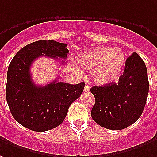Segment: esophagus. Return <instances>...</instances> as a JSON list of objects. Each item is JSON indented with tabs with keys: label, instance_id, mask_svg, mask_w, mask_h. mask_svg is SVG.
Returning a JSON list of instances; mask_svg holds the SVG:
<instances>
[{
	"label": "esophagus",
	"instance_id": "obj_1",
	"mask_svg": "<svg viewBox=\"0 0 157 157\" xmlns=\"http://www.w3.org/2000/svg\"><path fill=\"white\" fill-rule=\"evenodd\" d=\"M90 91V86H88V85H85V86H84V92H86V93H87V92H89Z\"/></svg>",
	"mask_w": 157,
	"mask_h": 157
}]
</instances>
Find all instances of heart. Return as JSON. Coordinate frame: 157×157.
Returning a JSON list of instances; mask_svg holds the SVG:
<instances>
[{
  "mask_svg": "<svg viewBox=\"0 0 157 157\" xmlns=\"http://www.w3.org/2000/svg\"><path fill=\"white\" fill-rule=\"evenodd\" d=\"M80 64L83 70L93 71L97 84H109L117 81L124 70V52L120 48H94L81 56Z\"/></svg>",
  "mask_w": 157,
  "mask_h": 157,
  "instance_id": "obj_1",
  "label": "heart"
}]
</instances>
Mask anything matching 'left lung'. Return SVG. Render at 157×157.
Segmentation results:
<instances>
[{
	"label": "left lung",
	"instance_id": "obj_1",
	"mask_svg": "<svg viewBox=\"0 0 157 157\" xmlns=\"http://www.w3.org/2000/svg\"><path fill=\"white\" fill-rule=\"evenodd\" d=\"M91 93L95 104L91 116L103 128L121 130L133 124L142 115L149 93L147 69L137 52L129 56L118 83L94 86Z\"/></svg>",
	"mask_w": 157,
	"mask_h": 157
}]
</instances>
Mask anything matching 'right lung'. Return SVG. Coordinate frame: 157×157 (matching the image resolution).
I'll use <instances>...</instances> for the list:
<instances>
[{
  "instance_id": "obj_1",
  "label": "right lung",
  "mask_w": 157,
  "mask_h": 157,
  "mask_svg": "<svg viewBox=\"0 0 157 157\" xmlns=\"http://www.w3.org/2000/svg\"><path fill=\"white\" fill-rule=\"evenodd\" d=\"M67 44L40 40L28 44L14 56L7 69L6 97L14 119L23 127L45 132L59 126L69 107L83 92L85 83L72 85L58 79L37 86L31 79L30 66L40 56L66 59Z\"/></svg>"
}]
</instances>
